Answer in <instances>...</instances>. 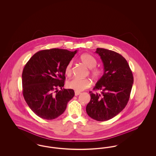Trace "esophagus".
Segmentation results:
<instances>
[{
	"label": "esophagus",
	"mask_w": 156,
	"mask_h": 156,
	"mask_svg": "<svg viewBox=\"0 0 156 156\" xmlns=\"http://www.w3.org/2000/svg\"><path fill=\"white\" fill-rule=\"evenodd\" d=\"M81 92H79V91H75V96H77V95H79L80 94H81Z\"/></svg>",
	"instance_id": "34e87169"
}]
</instances>
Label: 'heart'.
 <instances>
[{
    "label": "heart",
    "mask_w": 156,
    "mask_h": 156,
    "mask_svg": "<svg viewBox=\"0 0 156 156\" xmlns=\"http://www.w3.org/2000/svg\"><path fill=\"white\" fill-rule=\"evenodd\" d=\"M81 61L83 64L90 69L89 73L94 79H98L102 75V71L99 68H96L97 59L92 55L88 54H84L81 57ZM73 61H70L65 67V74L68 76L72 74ZM91 82L88 79H80L74 78L67 82V87L69 89H74L76 91H81L89 88Z\"/></svg>",
    "instance_id": "obj_1"
}]
</instances>
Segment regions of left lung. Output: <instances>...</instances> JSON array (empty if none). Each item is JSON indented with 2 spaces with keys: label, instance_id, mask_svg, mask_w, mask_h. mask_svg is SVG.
Masks as SVG:
<instances>
[{
  "label": "left lung",
  "instance_id": "1",
  "mask_svg": "<svg viewBox=\"0 0 156 156\" xmlns=\"http://www.w3.org/2000/svg\"><path fill=\"white\" fill-rule=\"evenodd\" d=\"M104 64V75L89 92L90 101L86 107L89 117L98 121H106L119 114L127 104L133 76L126 59L118 52L98 48L95 51Z\"/></svg>",
  "mask_w": 156,
  "mask_h": 156
}]
</instances>
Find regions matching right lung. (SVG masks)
I'll return each mask as SVG.
<instances>
[{
    "mask_svg": "<svg viewBox=\"0 0 156 156\" xmlns=\"http://www.w3.org/2000/svg\"><path fill=\"white\" fill-rule=\"evenodd\" d=\"M77 51L59 48L41 50L34 54L24 67L23 97L31 110L40 118H57L74 96L73 89L62 87L66 80L65 67Z\"/></svg>",
    "mask_w": 156,
    "mask_h": 156,
    "instance_id": "obj_1",
    "label": "right lung"
}]
</instances>
